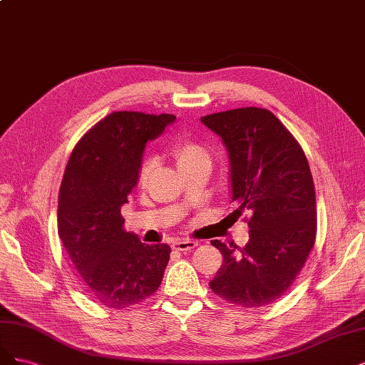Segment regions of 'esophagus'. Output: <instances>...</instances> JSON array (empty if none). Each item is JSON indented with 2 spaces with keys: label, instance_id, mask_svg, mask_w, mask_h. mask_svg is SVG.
Returning <instances> with one entry per match:
<instances>
[{
  "label": "esophagus",
  "instance_id": "esophagus-1",
  "mask_svg": "<svg viewBox=\"0 0 365 365\" xmlns=\"http://www.w3.org/2000/svg\"><path fill=\"white\" fill-rule=\"evenodd\" d=\"M171 247L174 250H179V252H190L197 247V242L194 241H185V240H179V241H174L171 244Z\"/></svg>",
  "mask_w": 365,
  "mask_h": 365
}]
</instances>
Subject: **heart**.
<instances>
[{
	"instance_id": "b5f03b06",
	"label": "heart",
	"mask_w": 365,
	"mask_h": 365,
	"mask_svg": "<svg viewBox=\"0 0 365 365\" xmlns=\"http://www.w3.org/2000/svg\"><path fill=\"white\" fill-rule=\"evenodd\" d=\"M173 155L180 171L202 160H209V153L200 144L192 143V140H180V143L175 144L173 148ZM153 168H155V160L147 159L139 171V183L144 185L148 180Z\"/></svg>"
}]
</instances>
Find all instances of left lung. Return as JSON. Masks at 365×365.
<instances>
[{
  "mask_svg": "<svg viewBox=\"0 0 365 365\" xmlns=\"http://www.w3.org/2000/svg\"><path fill=\"white\" fill-rule=\"evenodd\" d=\"M227 150L233 214L250 210L249 242L212 241L222 264L210 288L242 308L276 302L296 280L315 241V190L307 156L276 116L242 108L202 116Z\"/></svg>",
  "mask_w": 365,
  "mask_h": 365,
  "instance_id": "obj_1",
  "label": "left lung"
}]
</instances>
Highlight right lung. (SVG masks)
<instances>
[{
	"label": "right lung",
	"instance_id": "add662e5",
	"mask_svg": "<svg viewBox=\"0 0 365 365\" xmlns=\"http://www.w3.org/2000/svg\"><path fill=\"white\" fill-rule=\"evenodd\" d=\"M174 121L168 113L113 112L69 156L58 192V237L81 289L106 308L151 296L170 261L168 244L147 245L124 229L121 207L138 183L147 143Z\"/></svg>",
	"mask_w": 365,
	"mask_h": 365
}]
</instances>
